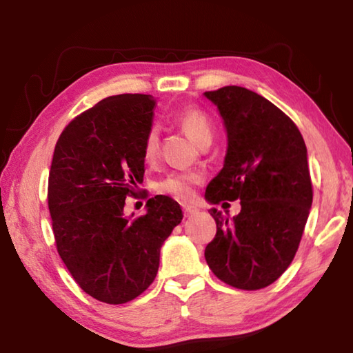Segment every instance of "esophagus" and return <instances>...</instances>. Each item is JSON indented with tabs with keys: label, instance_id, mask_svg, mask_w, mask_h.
Masks as SVG:
<instances>
[{
	"label": "esophagus",
	"instance_id": "esophagus-1",
	"mask_svg": "<svg viewBox=\"0 0 353 353\" xmlns=\"http://www.w3.org/2000/svg\"><path fill=\"white\" fill-rule=\"evenodd\" d=\"M182 210H183L185 216H193L194 213H198V208L193 207V205H187V204L182 205Z\"/></svg>",
	"mask_w": 353,
	"mask_h": 353
}]
</instances>
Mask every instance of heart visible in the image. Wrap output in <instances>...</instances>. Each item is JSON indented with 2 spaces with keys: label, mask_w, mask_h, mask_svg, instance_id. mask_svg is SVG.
<instances>
[{
  "label": "heart",
  "mask_w": 353,
  "mask_h": 353,
  "mask_svg": "<svg viewBox=\"0 0 353 353\" xmlns=\"http://www.w3.org/2000/svg\"><path fill=\"white\" fill-rule=\"evenodd\" d=\"M174 121L181 126L196 145L202 146L205 143H212L213 139V123L210 117L198 107H187L174 115ZM160 129L159 126H151L148 129L143 140V157L146 162H152L159 154ZM202 174L198 171H176L171 172L157 183V191L162 194H170L177 199H190L193 194L194 185L201 183Z\"/></svg>",
  "instance_id": "1"
}]
</instances>
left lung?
<instances>
[{"mask_svg": "<svg viewBox=\"0 0 353 353\" xmlns=\"http://www.w3.org/2000/svg\"><path fill=\"white\" fill-rule=\"evenodd\" d=\"M204 97L218 107L227 132L224 166L207 185L210 204L240 199L205 248L212 272L240 290L271 285L291 265L313 202L307 146L290 117L248 88L229 85Z\"/></svg>", "mask_w": 353, "mask_h": 353, "instance_id": "obj_1", "label": "left lung"}]
</instances>
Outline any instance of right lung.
Here are the masks:
<instances>
[{
    "label": "right lung",
    "instance_id": "add662e5",
    "mask_svg": "<svg viewBox=\"0 0 353 353\" xmlns=\"http://www.w3.org/2000/svg\"><path fill=\"white\" fill-rule=\"evenodd\" d=\"M151 94L109 97L76 117L56 143L48 207L57 252L76 283L97 301L126 303L154 282L160 248L181 224L170 196L124 214L126 196L143 182V140L152 126Z\"/></svg>",
    "mask_w": 353,
    "mask_h": 353
}]
</instances>
